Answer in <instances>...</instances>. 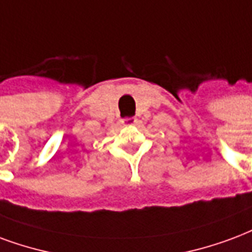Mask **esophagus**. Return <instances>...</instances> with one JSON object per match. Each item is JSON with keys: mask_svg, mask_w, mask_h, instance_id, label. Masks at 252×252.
<instances>
[{"mask_svg": "<svg viewBox=\"0 0 252 252\" xmlns=\"http://www.w3.org/2000/svg\"><path fill=\"white\" fill-rule=\"evenodd\" d=\"M121 123H123V124H136V123H137V119H136V117H126V119H123Z\"/></svg>", "mask_w": 252, "mask_h": 252, "instance_id": "esophagus-1", "label": "esophagus"}]
</instances>
